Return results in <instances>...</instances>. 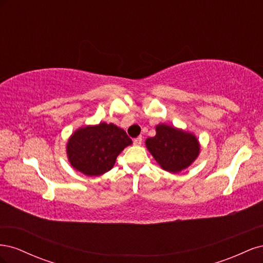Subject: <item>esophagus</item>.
Segmentation results:
<instances>
[{"label": "esophagus", "instance_id": "obj_1", "mask_svg": "<svg viewBox=\"0 0 263 263\" xmlns=\"http://www.w3.org/2000/svg\"><path fill=\"white\" fill-rule=\"evenodd\" d=\"M141 142H142V137H141V136H139V137H137V138H135V139H134V145L140 146V145H141Z\"/></svg>", "mask_w": 263, "mask_h": 263}]
</instances>
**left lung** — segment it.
<instances>
[{
    "mask_svg": "<svg viewBox=\"0 0 263 263\" xmlns=\"http://www.w3.org/2000/svg\"><path fill=\"white\" fill-rule=\"evenodd\" d=\"M155 137L146 140L150 154L161 168L179 172L192 163L200 153V145L194 135L168 125H158Z\"/></svg>",
    "mask_w": 263,
    "mask_h": 263,
    "instance_id": "obj_1",
    "label": "left lung"
}]
</instances>
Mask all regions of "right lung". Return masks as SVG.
Listing matches in <instances>:
<instances>
[{
    "mask_svg": "<svg viewBox=\"0 0 263 263\" xmlns=\"http://www.w3.org/2000/svg\"><path fill=\"white\" fill-rule=\"evenodd\" d=\"M132 144L126 132L101 123L78 129L70 137L67 154L71 165L85 176H101L113 168L117 156Z\"/></svg>",
    "mask_w": 263,
    "mask_h": 263,
    "instance_id": "1",
    "label": "right lung"
}]
</instances>
